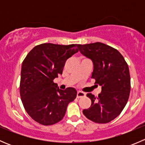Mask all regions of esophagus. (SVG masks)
I'll return each mask as SVG.
<instances>
[{"label":"esophagus","mask_w":145,"mask_h":145,"mask_svg":"<svg viewBox=\"0 0 145 145\" xmlns=\"http://www.w3.org/2000/svg\"><path fill=\"white\" fill-rule=\"evenodd\" d=\"M85 96H86V94H85L84 93H83V92H81V91L77 92V94H76L77 98H81V97H85Z\"/></svg>","instance_id":"esophagus-1"}]
</instances>
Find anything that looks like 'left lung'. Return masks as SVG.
Returning <instances> with one entry per match:
<instances>
[{
    "mask_svg": "<svg viewBox=\"0 0 145 145\" xmlns=\"http://www.w3.org/2000/svg\"><path fill=\"white\" fill-rule=\"evenodd\" d=\"M84 56L93 62L92 78L102 86V92L95 97L88 93L91 105L83 113L86 118L97 123H106L116 118L127 104L131 91V76L128 64L115 48L105 43L76 44Z\"/></svg>",
    "mask_w": 145,
    "mask_h": 145,
    "instance_id": "1",
    "label": "left lung"
}]
</instances>
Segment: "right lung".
<instances>
[{
	"instance_id": "add662e5",
	"label": "right lung",
	"mask_w": 145,
	"mask_h": 145,
	"mask_svg": "<svg viewBox=\"0 0 145 145\" xmlns=\"http://www.w3.org/2000/svg\"><path fill=\"white\" fill-rule=\"evenodd\" d=\"M76 45L43 43L28 53L22 65L20 97L28 114L39 123H57L69 103L76 97L74 88L59 90L54 79L62 74L67 59L76 53Z\"/></svg>"
}]
</instances>
